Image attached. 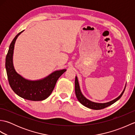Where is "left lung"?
<instances>
[{"instance_id":"left-lung-1","label":"left lung","mask_w":135,"mask_h":135,"mask_svg":"<svg viewBox=\"0 0 135 135\" xmlns=\"http://www.w3.org/2000/svg\"><path fill=\"white\" fill-rule=\"evenodd\" d=\"M125 87H126V85L124 89V90L122 91V92L118 97H117L116 99L111 100V101L109 102L104 103H99L91 102L90 100L86 98V97L83 95V94L81 92V89H80V86L79 85L78 78H77L76 76H75V94H76L77 99H78V101L81 103L82 105H84V106H85V107H86L89 108L93 109V110H101V109L104 108L105 107H108V106H110L111 104H114V103L116 102L117 100H118L120 98H121L123 93L124 92Z\"/></svg>"}]
</instances>
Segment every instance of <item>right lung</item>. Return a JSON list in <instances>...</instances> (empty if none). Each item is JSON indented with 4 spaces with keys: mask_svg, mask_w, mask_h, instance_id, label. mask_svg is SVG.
Wrapping results in <instances>:
<instances>
[{
    "mask_svg": "<svg viewBox=\"0 0 135 135\" xmlns=\"http://www.w3.org/2000/svg\"><path fill=\"white\" fill-rule=\"evenodd\" d=\"M24 30L18 33L14 38L6 57V70L11 88L18 96L31 101H42L49 96L57 80L67 70H56L45 78L32 81L25 79L17 72L13 64L14 45L18 36Z\"/></svg>",
    "mask_w": 135,
    "mask_h": 135,
    "instance_id": "1",
    "label": "right lung"
}]
</instances>
